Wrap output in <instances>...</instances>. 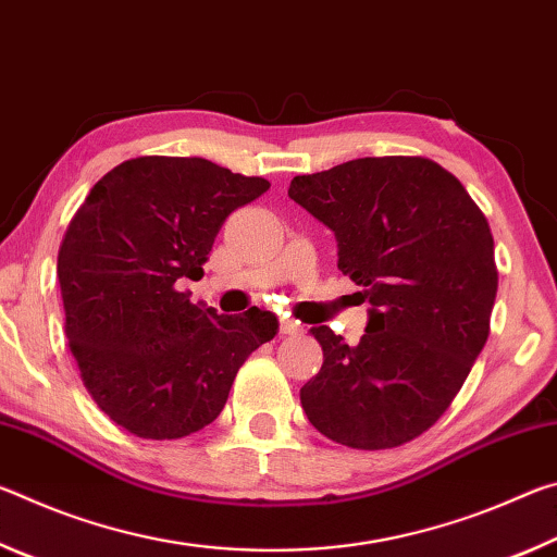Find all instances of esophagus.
I'll return each instance as SVG.
<instances>
[{
  "label": "esophagus",
  "mask_w": 557,
  "mask_h": 557,
  "mask_svg": "<svg viewBox=\"0 0 557 557\" xmlns=\"http://www.w3.org/2000/svg\"><path fill=\"white\" fill-rule=\"evenodd\" d=\"M301 332H305V326L297 324V322H292V319H282V322H280V334L297 336V334H301Z\"/></svg>",
  "instance_id": "34e87169"
}]
</instances>
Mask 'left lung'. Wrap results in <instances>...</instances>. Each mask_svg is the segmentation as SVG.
<instances>
[{
  "mask_svg": "<svg viewBox=\"0 0 557 557\" xmlns=\"http://www.w3.org/2000/svg\"><path fill=\"white\" fill-rule=\"evenodd\" d=\"M287 194L334 231L338 270L371 305L356 346L312 329L324 363L301 408L338 445H405L442 418L486 344L492 228L459 178L425 157L351 159L295 176Z\"/></svg>",
  "mask_w": 557,
  "mask_h": 557,
  "instance_id": "1",
  "label": "left lung"
}]
</instances>
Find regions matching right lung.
Segmentation results:
<instances>
[{
    "label": "right lung",
    "mask_w": 557,
    "mask_h": 557,
    "mask_svg": "<svg viewBox=\"0 0 557 557\" xmlns=\"http://www.w3.org/2000/svg\"><path fill=\"white\" fill-rule=\"evenodd\" d=\"M270 188L201 157H137L90 188L59 250L65 336L83 385L120 428L178 440L219 418L240 366L277 334L178 292L201 280L223 221Z\"/></svg>",
    "instance_id": "right-lung-1"
}]
</instances>
